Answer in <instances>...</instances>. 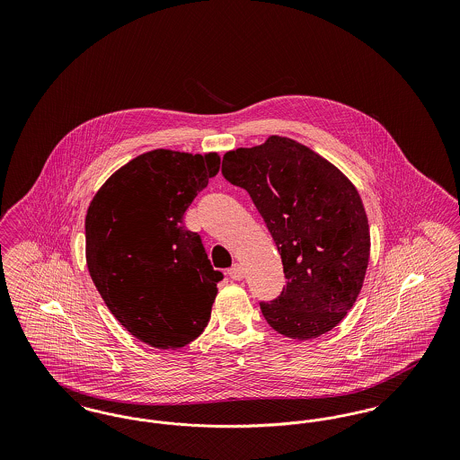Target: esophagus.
Listing matches in <instances>:
<instances>
[{"label":"esophagus","mask_w":460,"mask_h":460,"mask_svg":"<svg viewBox=\"0 0 460 460\" xmlns=\"http://www.w3.org/2000/svg\"><path fill=\"white\" fill-rule=\"evenodd\" d=\"M227 274H229L231 279H236V281H240V279H243V276H244L240 263H233V267L227 270Z\"/></svg>","instance_id":"obj_1"}]
</instances>
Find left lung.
<instances>
[{"mask_svg": "<svg viewBox=\"0 0 460 460\" xmlns=\"http://www.w3.org/2000/svg\"><path fill=\"white\" fill-rule=\"evenodd\" d=\"M222 174L248 191L283 261L281 295L261 304L269 326L293 340L338 326L362 289L371 252L369 220L350 179L285 136L227 152Z\"/></svg>", "mask_w": 460, "mask_h": 460, "instance_id": "left-lung-1", "label": "left lung"}]
</instances>
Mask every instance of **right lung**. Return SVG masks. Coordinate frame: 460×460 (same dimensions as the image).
I'll list each match as a JSON object with an SVG mask.
<instances>
[{"instance_id":"add662e5","label":"right lung","mask_w":460,"mask_h":460,"mask_svg":"<svg viewBox=\"0 0 460 460\" xmlns=\"http://www.w3.org/2000/svg\"><path fill=\"white\" fill-rule=\"evenodd\" d=\"M219 165L216 152L152 150L110 175L89 203V276L113 317L155 349L191 343L210 319L224 276L182 217Z\"/></svg>"}]
</instances>
